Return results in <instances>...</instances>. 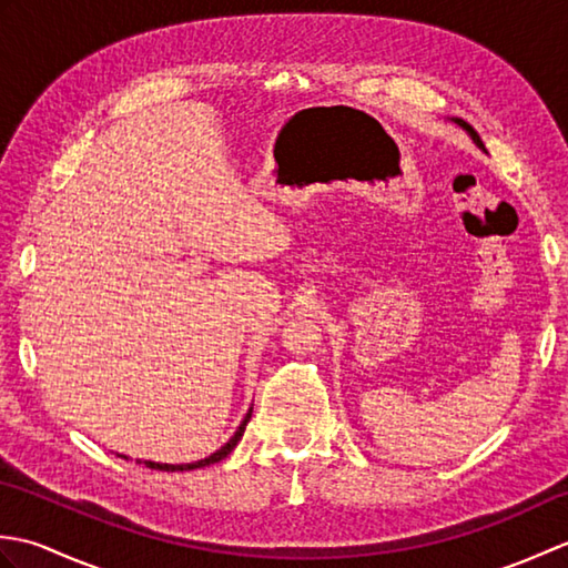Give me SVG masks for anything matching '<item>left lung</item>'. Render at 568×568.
Returning a JSON list of instances; mask_svg holds the SVG:
<instances>
[{
  "mask_svg": "<svg viewBox=\"0 0 568 568\" xmlns=\"http://www.w3.org/2000/svg\"><path fill=\"white\" fill-rule=\"evenodd\" d=\"M454 122H456L458 126H462V129H466V131H468V134H470V139H474V141H476V146H480V149H484V141H480V136L476 134V131H474V126H470V124H466V122H464V119H454Z\"/></svg>",
  "mask_w": 568,
  "mask_h": 568,
  "instance_id": "left-lung-1",
  "label": "left lung"
}]
</instances>
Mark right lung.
I'll use <instances>...</instances> for the list:
<instances>
[{
  "mask_svg": "<svg viewBox=\"0 0 568 568\" xmlns=\"http://www.w3.org/2000/svg\"><path fill=\"white\" fill-rule=\"evenodd\" d=\"M248 419H251V409H248V415L244 417V422H241L239 425V429H236V434L232 439H229L220 452H214L212 456H207V458H202V462H195V464H178V466H173V464H153V462H143L146 464L149 468H155V470H192V468H202V466H210V464H216V462H222V458L226 456V454H232L234 452V446L239 444V439L244 437V429H246V425H248Z\"/></svg>",
  "mask_w": 568,
  "mask_h": 568,
  "instance_id": "obj_1",
  "label": "right lung"
}]
</instances>
